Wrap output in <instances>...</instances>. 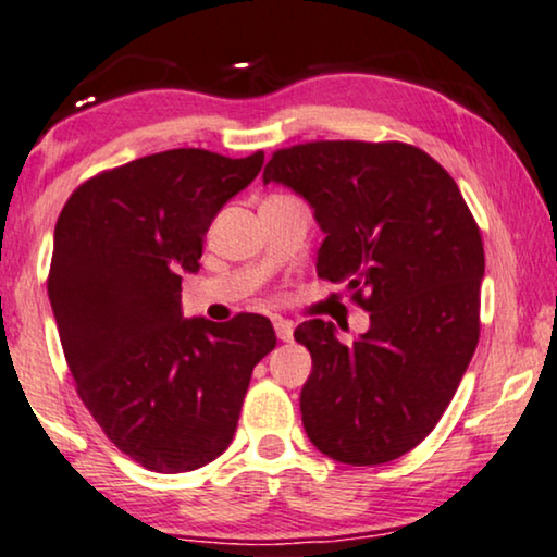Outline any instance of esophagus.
<instances>
[{
	"label": "esophagus",
	"instance_id": "1",
	"mask_svg": "<svg viewBox=\"0 0 557 557\" xmlns=\"http://www.w3.org/2000/svg\"><path fill=\"white\" fill-rule=\"evenodd\" d=\"M273 330H276L278 341H284V343H288L294 337V322L284 320V317H276V320H273Z\"/></svg>",
	"mask_w": 557,
	"mask_h": 557
}]
</instances>
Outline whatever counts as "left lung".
I'll return each instance as SVG.
<instances>
[{
	"instance_id": "8db88e82",
	"label": "left lung",
	"mask_w": 557,
	"mask_h": 557,
	"mask_svg": "<svg viewBox=\"0 0 557 557\" xmlns=\"http://www.w3.org/2000/svg\"><path fill=\"white\" fill-rule=\"evenodd\" d=\"M288 186L324 233L317 273L348 284L371 327L341 343L301 322L312 352L301 422L317 450L379 466L435 430L479 345L483 243L450 173L407 143L320 140L276 150L263 184Z\"/></svg>"
}]
</instances>
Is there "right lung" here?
I'll return each mask as SVG.
<instances>
[{"label": "right lung", "instance_id": "obj_1", "mask_svg": "<svg viewBox=\"0 0 557 557\" xmlns=\"http://www.w3.org/2000/svg\"><path fill=\"white\" fill-rule=\"evenodd\" d=\"M263 165L176 148L78 186L55 222L48 299L76 392L104 435L156 473L227 450L252 368L276 348L269 317L184 320L209 225Z\"/></svg>", "mask_w": 557, "mask_h": 557}]
</instances>
